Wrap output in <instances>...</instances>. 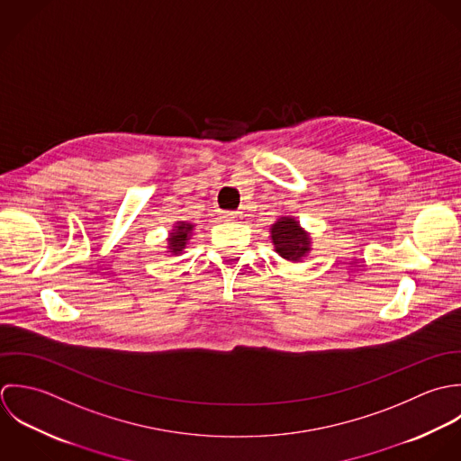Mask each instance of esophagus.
Instances as JSON below:
<instances>
[{"label": "esophagus", "instance_id": "esophagus-1", "mask_svg": "<svg viewBox=\"0 0 461 461\" xmlns=\"http://www.w3.org/2000/svg\"><path fill=\"white\" fill-rule=\"evenodd\" d=\"M222 219H226V221H239L240 213L239 212H222Z\"/></svg>", "mask_w": 461, "mask_h": 461}]
</instances>
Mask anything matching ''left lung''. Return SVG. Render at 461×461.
I'll return each instance as SVG.
<instances>
[{"label": "left lung", "instance_id": "obj_1", "mask_svg": "<svg viewBox=\"0 0 461 461\" xmlns=\"http://www.w3.org/2000/svg\"><path fill=\"white\" fill-rule=\"evenodd\" d=\"M271 240L281 258L297 262L312 249L310 235L299 226L294 217H279L271 226Z\"/></svg>", "mask_w": 461, "mask_h": 461}]
</instances>
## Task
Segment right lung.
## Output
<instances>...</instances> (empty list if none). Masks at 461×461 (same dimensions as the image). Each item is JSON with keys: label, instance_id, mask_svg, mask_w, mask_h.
<instances>
[{"label": "right lung", "instance_id": "right-lung-1", "mask_svg": "<svg viewBox=\"0 0 461 461\" xmlns=\"http://www.w3.org/2000/svg\"><path fill=\"white\" fill-rule=\"evenodd\" d=\"M194 230V224L190 222H176L175 230L169 233V239H167V248H169V253L173 255H178L182 253L190 239V233Z\"/></svg>", "mask_w": 461, "mask_h": 461}]
</instances>
